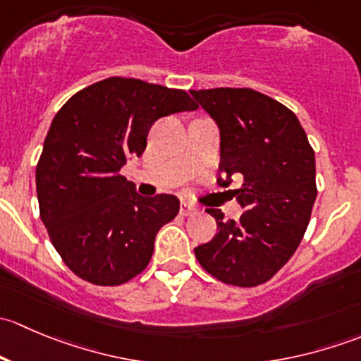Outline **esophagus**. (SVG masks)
Here are the masks:
<instances>
[{
    "label": "esophagus",
    "mask_w": 361,
    "mask_h": 361,
    "mask_svg": "<svg viewBox=\"0 0 361 361\" xmlns=\"http://www.w3.org/2000/svg\"><path fill=\"white\" fill-rule=\"evenodd\" d=\"M180 211H181V214H185V216H190V214L197 213L199 209H197V207H195L192 202L181 201V204H180Z\"/></svg>",
    "instance_id": "34e87169"
}]
</instances>
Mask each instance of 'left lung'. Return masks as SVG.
<instances>
[{
    "mask_svg": "<svg viewBox=\"0 0 361 361\" xmlns=\"http://www.w3.org/2000/svg\"><path fill=\"white\" fill-rule=\"evenodd\" d=\"M220 129L218 185L245 207L239 220L207 207L218 234L195 248L202 269L234 286L269 281L300 245L316 201L314 150L292 110L253 89L190 90Z\"/></svg>",
    "mask_w": 361,
    "mask_h": 361,
    "instance_id": "obj_1",
    "label": "left lung"
}]
</instances>
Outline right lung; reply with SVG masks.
Here are the masks:
<instances>
[{"mask_svg": "<svg viewBox=\"0 0 361 361\" xmlns=\"http://www.w3.org/2000/svg\"><path fill=\"white\" fill-rule=\"evenodd\" d=\"M194 110L185 90L111 76L76 92L54 116L36 194L54 248L78 278L118 286L145 271L180 201L141 197L120 169L143 154L155 120Z\"/></svg>", "mask_w": 361, "mask_h": 361, "instance_id": "add662e5", "label": "right lung"}]
</instances>
